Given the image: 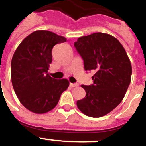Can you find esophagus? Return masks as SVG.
<instances>
[{"label":"esophagus","mask_w":146,"mask_h":146,"mask_svg":"<svg viewBox=\"0 0 146 146\" xmlns=\"http://www.w3.org/2000/svg\"><path fill=\"white\" fill-rule=\"evenodd\" d=\"M70 86L71 88H74V87H77L78 86V83H70Z\"/></svg>","instance_id":"1"}]
</instances>
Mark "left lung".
Returning <instances> with one entry per match:
<instances>
[{
	"instance_id": "1",
	"label": "left lung",
	"mask_w": 146,
	"mask_h": 146,
	"mask_svg": "<svg viewBox=\"0 0 146 146\" xmlns=\"http://www.w3.org/2000/svg\"><path fill=\"white\" fill-rule=\"evenodd\" d=\"M74 46L86 71L93 70V84L82 85L86 92L77 106L88 116L99 118L120 104L131 83L132 67L121 43L109 34L94 33L80 37Z\"/></svg>"
}]
</instances>
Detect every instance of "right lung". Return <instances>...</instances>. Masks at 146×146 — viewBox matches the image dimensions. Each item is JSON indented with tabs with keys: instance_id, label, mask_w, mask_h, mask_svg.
Wrapping results in <instances>:
<instances>
[{
	"instance_id": "1",
	"label": "right lung",
	"mask_w": 146,
	"mask_h": 146,
	"mask_svg": "<svg viewBox=\"0 0 146 146\" xmlns=\"http://www.w3.org/2000/svg\"><path fill=\"white\" fill-rule=\"evenodd\" d=\"M66 38L48 31H36L17 48L11 60V81L23 106L35 113H45L58 104L68 88L67 79H55L48 73L52 49Z\"/></svg>"
}]
</instances>
